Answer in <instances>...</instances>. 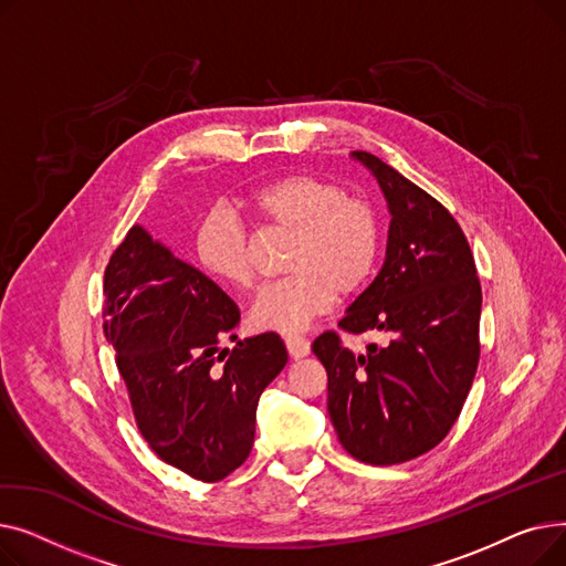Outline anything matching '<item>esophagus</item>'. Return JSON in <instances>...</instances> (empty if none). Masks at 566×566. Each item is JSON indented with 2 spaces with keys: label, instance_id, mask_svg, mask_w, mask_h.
Masks as SVG:
<instances>
[{
  "label": "esophagus",
  "instance_id": "1",
  "mask_svg": "<svg viewBox=\"0 0 566 566\" xmlns=\"http://www.w3.org/2000/svg\"><path fill=\"white\" fill-rule=\"evenodd\" d=\"M284 344L293 360H301L305 355H310V342L305 337H286Z\"/></svg>",
  "mask_w": 566,
  "mask_h": 566
}]
</instances>
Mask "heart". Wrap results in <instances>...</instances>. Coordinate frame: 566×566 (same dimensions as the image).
I'll return each instance as SVG.
<instances>
[{
	"label": "heart",
	"mask_w": 566,
	"mask_h": 566,
	"mask_svg": "<svg viewBox=\"0 0 566 566\" xmlns=\"http://www.w3.org/2000/svg\"><path fill=\"white\" fill-rule=\"evenodd\" d=\"M250 211L268 227L291 233L284 271L291 273L259 291L250 323L259 331L301 333L328 312L337 293H355L371 277L380 254L376 208L325 178L291 174L256 188ZM203 271L233 289H250L254 265L250 235L233 213L216 208L195 233Z\"/></svg>",
	"instance_id": "1"
}]
</instances>
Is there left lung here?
Instances as JSON below:
<instances>
[{"instance_id": "1", "label": "left lung", "mask_w": 566, "mask_h": 566, "mask_svg": "<svg viewBox=\"0 0 566 566\" xmlns=\"http://www.w3.org/2000/svg\"><path fill=\"white\" fill-rule=\"evenodd\" d=\"M350 158L371 171L392 220L382 268L339 328L385 342L355 355L331 331L312 350L328 371L342 448L363 463L392 465L436 448L457 422L480 363L482 286L448 208L380 158Z\"/></svg>"}]
</instances>
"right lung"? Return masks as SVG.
<instances>
[{"label": "right lung", "mask_w": 566, "mask_h": 566, "mask_svg": "<svg viewBox=\"0 0 566 566\" xmlns=\"http://www.w3.org/2000/svg\"><path fill=\"white\" fill-rule=\"evenodd\" d=\"M103 289L105 337L144 440L199 482L224 480L250 457L259 397L289 360L284 342L238 339L235 303L139 224L112 254Z\"/></svg>", "instance_id": "obj_1"}]
</instances>
